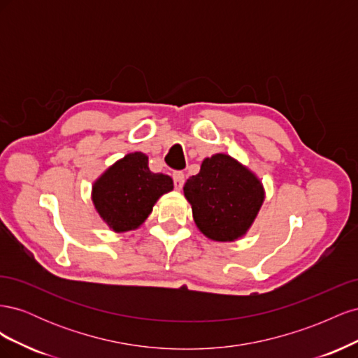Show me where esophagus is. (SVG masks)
Wrapping results in <instances>:
<instances>
[{
  "label": "esophagus",
  "instance_id": "obj_1",
  "mask_svg": "<svg viewBox=\"0 0 358 358\" xmlns=\"http://www.w3.org/2000/svg\"><path fill=\"white\" fill-rule=\"evenodd\" d=\"M173 183H175L176 189H182L183 183H185V175L182 171H176L173 173Z\"/></svg>",
  "mask_w": 358,
  "mask_h": 358
}]
</instances>
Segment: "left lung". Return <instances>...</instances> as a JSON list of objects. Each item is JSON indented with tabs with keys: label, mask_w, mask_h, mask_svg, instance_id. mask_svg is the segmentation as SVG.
I'll use <instances>...</instances> for the list:
<instances>
[{
	"label": "left lung",
	"mask_w": 358,
	"mask_h": 358,
	"mask_svg": "<svg viewBox=\"0 0 358 358\" xmlns=\"http://www.w3.org/2000/svg\"><path fill=\"white\" fill-rule=\"evenodd\" d=\"M183 194L199 230L216 242L242 237L264 201L259 179L225 154L206 158L199 175L187 180Z\"/></svg>",
	"instance_id": "1"
}]
</instances>
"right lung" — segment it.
<instances>
[{"label":"right lung","mask_w":358,"mask_h":358,"mask_svg":"<svg viewBox=\"0 0 358 358\" xmlns=\"http://www.w3.org/2000/svg\"><path fill=\"white\" fill-rule=\"evenodd\" d=\"M173 189V180L152 173L148 157L133 152L116 161L96 179L92 201L103 221L113 231H129L142 225L157 200Z\"/></svg>","instance_id":"add662e5"}]
</instances>
